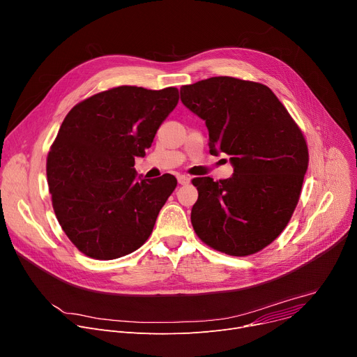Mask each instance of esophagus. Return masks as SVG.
Segmentation results:
<instances>
[{
	"instance_id": "esophagus-1",
	"label": "esophagus",
	"mask_w": 357,
	"mask_h": 357,
	"mask_svg": "<svg viewBox=\"0 0 357 357\" xmlns=\"http://www.w3.org/2000/svg\"><path fill=\"white\" fill-rule=\"evenodd\" d=\"M177 180H178V184L181 185H185L190 183V177L185 176V174H181V176H177Z\"/></svg>"
}]
</instances>
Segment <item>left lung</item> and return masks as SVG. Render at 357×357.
I'll return each mask as SVG.
<instances>
[{
	"label": "left lung",
	"instance_id": "1",
	"mask_svg": "<svg viewBox=\"0 0 357 357\" xmlns=\"http://www.w3.org/2000/svg\"><path fill=\"white\" fill-rule=\"evenodd\" d=\"M183 104L206 121L208 147L230 155V178L191 180L199 199L191 225L211 249L255 255L279 237L298 203L309 164L303 132L264 84L211 77L180 89Z\"/></svg>",
	"mask_w": 357,
	"mask_h": 357
}]
</instances>
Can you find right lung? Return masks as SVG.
I'll use <instances>...</instances> for the list:
<instances>
[{
	"mask_svg": "<svg viewBox=\"0 0 357 357\" xmlns=\"http://www.w3.org/2000/svg\"><path fill=\"white\" fill-rule=\"evenodd\" d=\"M178 90L120 86L75 104L47 155V181L57 220L75 248L97 260L135 252L177 187L172 174L135 180Z\"/></svg>",
	"mask_w": 357,
	"mask_h": 357,
	"instance_id": "add662e5",
	"label": "right lung"
}]
</instances>
